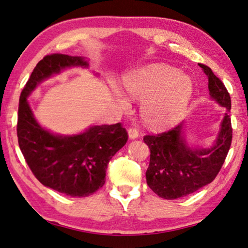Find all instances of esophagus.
Segmentation results:
<instances>
[{
    "label": "esophagus",
    "instance_id": "1",
    "mask_svg": "<svg viewBox=\"0 0 248 248\" xmlns=\"http://www.w3.org/2000/svg\"><path fill=\"white\" fill-rule=\"evenodd\" d=\"M128 135L130 139H137L139 137V130L137 128H129Z\"/></svg>",
    "mask_w": 248,
    "mask_h": 248
}]
</instances>
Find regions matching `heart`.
<instances>
[{
    "label": "heart",
    "mask_w": 248,
    "mask_h": 248,
    "mask_svg": "<svg viewBox=\"0 0 248 248\" xmlns=\"http://www.w3.org/2000/svg\"><path fill=\"white\" fill-rule=\"evenodd\" d=\"M124 87L133 99L144 100L141 115L145 124L155 129L173 125L186 110L192 95V81L178 69L152 65L124 79ZM124 109L130 108L123 93H117Z\"/></svg>",
    "instance_id": "obj_1"
}]
</instances>
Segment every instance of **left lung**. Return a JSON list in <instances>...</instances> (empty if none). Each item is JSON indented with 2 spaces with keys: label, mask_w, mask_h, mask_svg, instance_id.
<instances>
[{
  "label": "left lung",
  "mask_w": 248,
  "mask_h": 248,
  "mask_svg": "<svg viewBox=\"0 0 248 248\" xmlns=\"http://www.w3.org/2000/svg\"><path fill=\"white\" fill-rule=\"evenodd\" d=\"M209 78L210 95L231 110L230 93L209 66L199 64ZM182 124L158 135L143 137L150 149V163L145 172L149 187L160 198L175 200L194 193L213 181L231 148L233 129L225 113L218 137L210 149H191L184 139Z\"/></svg>",
  "instance_id": "left-lung-1"
}]
</instances>
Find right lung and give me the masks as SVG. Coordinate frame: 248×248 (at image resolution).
Listing matches in <instances>:
<instances>
[{
    "label": "right lung",
    "instance_id": "add662e5",
    "mask_svg": "<svg viewBox=\"0 0 248 248\" xmlns=\"http://www.w3.org/2000/svg\"><path fill=\"white\" fill-rule=\"evenodd\" d=\"M73 66L87 67L88 62L65 54L46 55L37 62L19 97L16 131L19 149L35 178L60 193L81 198L104 186L109 161L127 142L128 132L118 123L62 137L37 124L26 98L39 82Z\"/></svg>",
    "mask_w": 248,
    "mask_h": 248
}]
</instances>
